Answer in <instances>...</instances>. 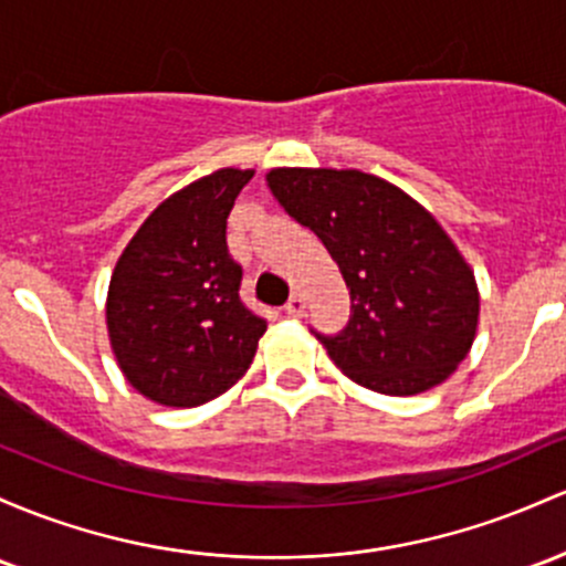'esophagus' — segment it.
<instances>
[{
  "label": "esophagus",
  "instance_id": "esophagus-1",
  "mask_svg": "<svg viewBox=\"0 0 566 566\" xmlns=\"http://www.w3.org/2000/svg\"><path fill=\"white\" fill-rule=\"evenodd\" d=\"M284 308H287L290 316H303V314H306V297H303L301 293H295L293 297H290V303Z\"/></svg>",
  "mask_w": 566,
  "mask_h": 566
}]
</instances>
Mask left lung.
Segmentation results:
<instances>
[{
  "mask_svg": "<svg viewBox=\"0 0 566 566\" xmlns=\"http://www.w3.org/2000/svg\"><path fill=\"white\" fill-rule=\"evenodd\" d=\"M265 185L344 273L349 327L316 335L340 374L389 397L427 392L454 374L475 340L481 295L443 226L406 190L359 169L279 166Z\"/></svg>",
  "mask_w": 566,
  "mask_h": 566,
  "instance_id": "left-lung-1",
  "label": "left lung"
}]
</instances>
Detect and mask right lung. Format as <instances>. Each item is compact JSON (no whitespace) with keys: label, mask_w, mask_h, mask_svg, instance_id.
I'll return each mask as SVG.
<instances>
[{"label":"right lung","mask_w":566,"mask_h":566,"mask_svg":"<svg viewBox=\"0 0 566 566\" xmlns=\"http://www.w3.org/2000/svg\"><path fill=\"white\" fill-rule=\"evenodd\" d=\"M254 169H217L153 209L112 269L107 333L126 381L166 408L226 395L250 370L265 319L241 303L226 244L235 196Z\"/></svg>","instance_id":"right-lung-1"}]
</instances>
